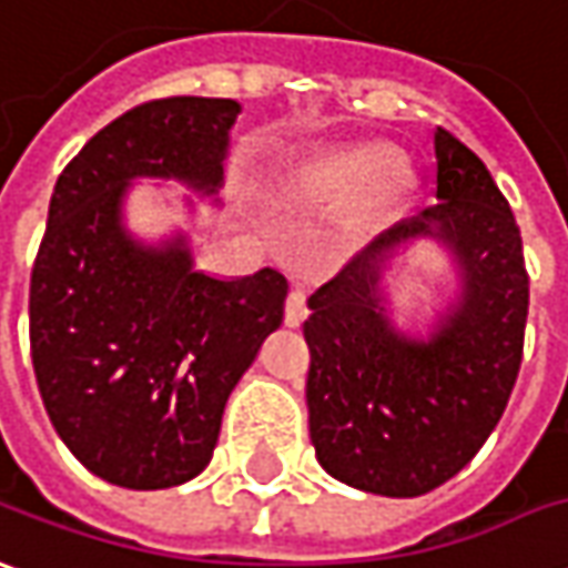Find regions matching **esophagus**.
Masks as SVG:
<instances>
[{"mask_svg":"<svg viewBox=\"0 0 568 568\" xmlns=\"http://www.w3.org/2000/svg\"><path fill=\"white\" fill-rule=\"evenodd\" d=\"M307 316V298L301 288H292L288 298H285V326H301Z\"/></svg>","mask_w":568,"mask_h":568,"instance_id":"esophagus-1","label":"esophagus"}]
</instances>
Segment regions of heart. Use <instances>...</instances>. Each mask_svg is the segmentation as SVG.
<instances>
[{"instance_id":"obj_1","label":"heart","mask_w":568,"mask_h":568,"mask_svg":"<svg viewBox=\"0 0 568 568\" xmlns=\"http://www.w3.org/2000/svg\"><path fill=\"white\" fill-rule=\"evenodd\" d=\"M395 168L397 158L392 149L354 145V149L323 158L314 171L307 173V183L333 195H361L373 189L376 199H388L397 189V180L392 176Z\"/></svg>"}]
</instances>
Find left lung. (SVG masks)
Returning a JSON list of instances; mask_svg holds the SVG:
<instances>
[{"instance_id":"1","label":"left lung","mask_w":568,"mask_h":568,"mask_svg":"<svg viewBox=\"0 0 568 568\" xmlns=\"http://www.w3.org/2000/svg\"><path fill=\"white\" fill-rule=\"evenodd\" d=\"M435 199L357 252L307 298V423L320 466L351 488L419 497L488 442L523 364L528 273L488 168L435 130ZM429 237L458 292L426 336L397 331L381 288L397 253Z\"/></svg>"}]
</instances>
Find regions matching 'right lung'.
<instances>
[{"mask_svg": "<svg viewBox=\"0 0 568 568\" xmlns=\"http://www.w3.org/2000/svg\"><path fill=\"white\" fill-rule=\"evenodd\" d=\"M233 99L173 95L111 121L61 171L30 276V354L45 414L90 473L133 491L195 478L230 392L283 323L280 270L220 280L186 233H130L133 180L223 186ZM186 204H192L186 199Z\"/></svg>", "mask_w": 568, "mask_h": 568, "instance_id": "add662e5", "label": "right lung"}]
</instances>
